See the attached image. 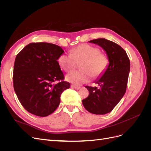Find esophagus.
<instances>
[{
    "label": "esophagus",
    "mask_w": 151,
    "mask_h": 151,
    "mask_svg": "<svg viewBox=\"0 0 151 151\" xmlns=\"http://www.w3.org/2000/svg\"><path fill=\"white\" fill-rule=\"evenodd\" d=\"M71 88H73V89H74L78 90V89H79L81 88V87H80V86H76V85H74V84H72V85H71Z\"/></svg>",
    "instance_id": "obj_1"
}]
</instances>
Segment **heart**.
Masks as SVG:
<instances>
[{
	"instance_id": "heart-1",
	"label": "heart",
	"mask_w": 151,
	"mask_h": 151,
	"mask_svg": "<svg viewBox=\"0 0 151 151\" xmlns=\"http://www.w3.org/2000/svg\"><path fill=\"white\" fill-rule=\"evenodd\" d=\"M58 65L65 72L74 70L79 63L81 70L73 71L65 79L76 85H81L92 78L101 77L107 69L109 61L100 50L88 44H82L71 50V53H63L58 58Z\"/></svg>"
}]
</instances>
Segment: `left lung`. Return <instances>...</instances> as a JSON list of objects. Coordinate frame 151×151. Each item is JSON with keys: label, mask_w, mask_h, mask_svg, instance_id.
I'll return each instance as SVG.
<instances>
[{"label": "left lung", "mask_w": 151, "mask_h": 151, "mask_svg": "<svg viewBox=\"0 0 151 151\" xmlns=\"http://www.w3.org/2000/svg\"><path fill=\"white\" fill-rule=\"evenodd\" d=\"M96 44L106 52L109 64L104 74L96 80L97 87L86 86L88 97L82 102L86 110L96 115H104L111 112L124 96L130 63L126 52L120 45L104 38L89 41Z\"/></svg>", "instance_id": "8db88e82"}]
</instances>
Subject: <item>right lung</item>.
<instances>
[{
  "label": "right lung",
  "instance_id": "obj_1",
  "mask_svg": "<svg viewBox=\"0 0 151 151\" xmlns=\"http://www.w3.org/2000/svg\"><path fill=\"white\" fill-rule=\"evenodd\" d=\"M62 48L48 43H29L17 55L13 72L14 91L27 111L38 116L52 114L60 95L70 88L57 62ZM56 80L57 84L54 83Z\"/></svg>",
  "mask_w": 151,
  "mask_h": 151
}]
</instances>
